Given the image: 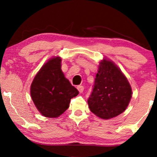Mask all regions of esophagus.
<instances>
[{
	"label": "esophagus",
	"mask_w": 157,
	"mask_h": 157,
	"mask_svg": "<svg viewBox=\"0 0 157 157\" xmlns=\"http://www.w3.org/2000/svg\"><path fill=\"white\" fill-rule=\"evenodd\" d=\"M77 90H78L79 91V92L80 93H82V91H83V90H84V87L82 86H78L77 87Z\"/></svg>",
	"instance_id": "obj_1"
}]
</instances>
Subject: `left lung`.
<instances>
[{"mask_svg": "<svg viewBox=\"0 0 157 157\" xmlns=\"http://www.w3.org/2000/svg\"><path fill=\"white\" fill-rule=\"evenodd\" d=\"M132 97L128 80L113 61H100L92 93L88 100L91 111L98 117L109 120L127 109Z\"/></svg>", "mask_w": 157, "mask_h": 157, "instance_id": "8db88e82", "label": "left lung"}]
</instances>
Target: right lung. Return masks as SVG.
I'll use <instances>...</instances> for the list:
<instances>
[{
  "instance_id": "1",
  "label": "right lung",
  "mask_w": 157,
  "mask_h": 157,
  "mask_svg": "<svg viewBox=\"0 0 157 157\" xmlns=\"http://www.w3.org/2000/svg\"><path fill=\"white\" fill-rule=\"evenodd\" d=\"M61 57L50 58L36 74L30 87L32 100L43 116L57 118L69 107L79 94L61 70Z\"/></svg>"
}]
</instances>
